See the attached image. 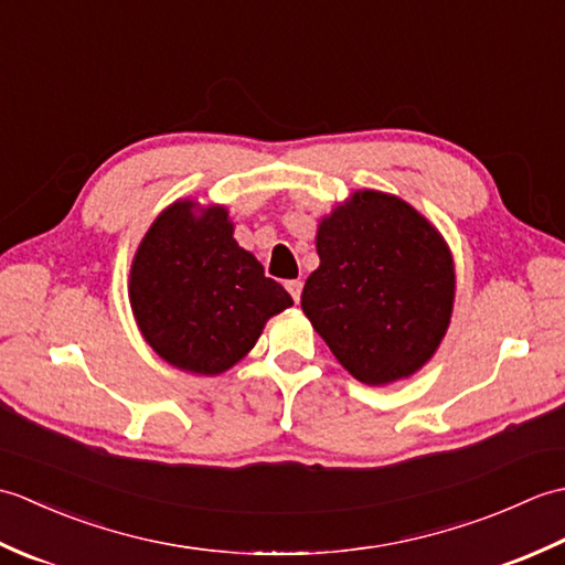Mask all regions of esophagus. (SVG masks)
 Segmentation results:
<instances>
[{
    "mask_svg": "<svg viewBox=\"0 0 565 565\" xmlns=\"http://www.w3.org/2000/svg\"><path fill=\"white\" fill-rule=\"evenodd\" d=\"M286 291H289V294H291V298H294V301L298 303V301H301V291H303V284H301V281H298V279H291V281H286Z\"/></svg>",
    "mask_w": 565,
    "mask_h": 565,
    "instance_id": "1",
    "label": "esophagus"
}]
</instances>
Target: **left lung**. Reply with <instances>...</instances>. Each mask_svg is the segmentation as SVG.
<instances>
[{"instance_id": "1", "label": "left lung", "mask_w": 565, "mask_h": 565, "mask_svg": "<svg viewBox=\"0 0 565 565\" xmlns=\"http://www.w3.org/2000/svg\"><path fill=\"white\" fill-rule=\"evenodd\" d=\"M301 308L338 362L369 386L415 374L449 328L454 262L405 201L359 191L318 231Z\"/></svg>"}]
</instances>
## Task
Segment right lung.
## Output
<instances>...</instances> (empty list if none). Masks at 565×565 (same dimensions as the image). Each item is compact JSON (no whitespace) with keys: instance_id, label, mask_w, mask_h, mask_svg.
<instances>
[{"instance_id":"right-lung-1","label":"right lung","mask_w":565,"mask_h":565,"mask_svg":"<svg viewBox=\"0 0 565 565\" xmlns=\"http://www.w3.org/2000/svg\"><path fill=\"white\" fill-rule=\"evenodd\" d=\"M191 209V201H177L142 237L130 267V306L162 359L213 376L239 362L267 318L294 301L235 243L225 209Z\"/></svg>"}]
</instances>
